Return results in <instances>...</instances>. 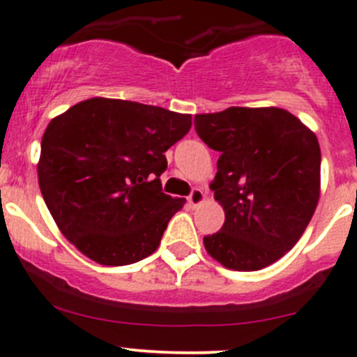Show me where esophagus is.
Listing matches in <instances>:
<instances>
[{
	"mask_svg": "<svg viewBox=\"0 0 357 357\" xmlns=\"http://www.w3.org/2000/svg\"><path fill=\"white\" fill-rule=\"evenodd\" d=\"M187 201H189L190 206L201 204L204 201V192L201 189H192V190H190L189 197H187Z\"/></svg>",
	"mask_w": 357,
	"mask_h": 357,
	"instance_id": "34e87169",
	"label": "esophagus"
}]
</instances>
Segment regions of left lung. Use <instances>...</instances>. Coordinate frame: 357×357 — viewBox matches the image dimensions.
<instances>
[{"instance_id":"1","label":"left lung","mask_w":357,"mask_h":357,"mask_svg":"<svg viewBox=\"0 0 357 357\" xmlns=\"http://www.w3.org/2000/svg\"><path fill=\"white\" fill-rule=\"evenodd\" d=\"M197 135L220 153L211 190L225 223L204 248L225 268L255 271L294 248L319 197L318 139L282 108H241L194 116Z\"/></svg>"}]
</instances>
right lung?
I'll use <instances>...</instances> for the list:
<instances>
[{"label": "right lung", "mask_w": 357, "mask_h": 357, "mask_svg": "<svg viewBox=\"0 0 357 357\" xmlns=\"http://www.w3.org/2000/svg\"><path fill=\"white\" fill-rule=\"evenodd\" d=\"M190 115L123 99L77 102L47 125L39 187L61 234L87 258L123 266L160 245L183 199L161 190L165 151Z\"/></svg>", "instance_id": "right-lung-1"}]
</instances>
